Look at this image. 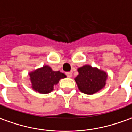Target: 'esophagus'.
I'll return each mask as SVG.
<instances>
[{"label": "esophagus", "mask_w": 132, "mask_h": 132, "mask_svg": "<svg viewBox=\"0 0 132 132\" xmlns=\"http://www.w3.org/2000/svg\"><path fill=\"white\" fill-rule=\"evenodd\" d=\"M66 76L69 77V78H71V77H72V73L71 72H67L66 73Z\"/></svg>", "instance_id": "obj_1"}]
</instances>
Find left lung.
Masks as SVG:
<instances>
[{"label":"left lung","instance_id":"8db88e82","mask_svg":"<svg viewBox=\"0 0 132 132\" xmlns=\"http://www.w3.org/2000/svg\"><path fill=\"white\" fill-rule=\"evenodd\" d=\"M79 75L75 78L79 89L86 94H94L104 87L106 73L97 68L85 65L78 69Z\"/></svg>","mask_w":132,"mask_h":132}]
</instances>
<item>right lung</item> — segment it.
Segmentation results:
<instances>
[{"mask_svg": "<svg viewBox=\"0 0 132 132\" xmlns=\"http://www.w3.org/2000/svg\"><path fill=\"white\" fill-rule=\"evenodd\" d=\"M34 91L40 94H48L53 91V86L56 85L61 79L66 75L60 71H54L50 66H44L29 73Z\"/></svg>", "mask_w": 132, "mask_h": 132, "instance_id": "obj_1", "label": "right lung"}]
</instances>
